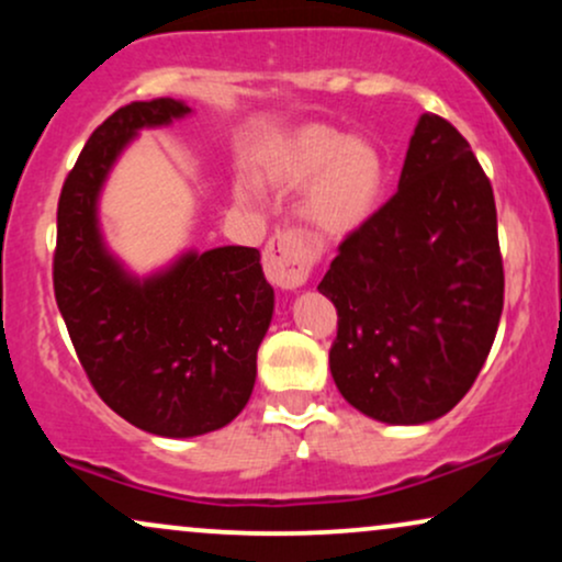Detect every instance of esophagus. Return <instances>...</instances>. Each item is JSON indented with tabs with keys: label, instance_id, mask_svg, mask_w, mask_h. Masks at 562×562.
<instances>
[{
	"label": "esophagus",
	"instance_id": "34e87169",
	"mask_svg": "<svg viewBox=\"0 0 562 562\" xmlns=\"http://www.w3.org/2000/svg\"><path fill=\"white\" fill-rule=\"evenodd\" d=\"M314 254L295 232H274L263 250V272L280 290H299L312 272Z\"/></svg>",
	"mask_w": 562,
	"mask_h": 562
}]
</instances>
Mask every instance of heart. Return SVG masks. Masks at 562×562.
<instances>
[{
  "label": "heart",
  "instance_id": "1",
  "mask_svg": "<svg viewBox=\"0 0 562 562\" xmlns=\"http://www.w3.org/2000/svg\"><path fill=\"white\" fill-rule=\"evenodd\" d=\"M261 177L280 192H301V218L327 240L353 235L378 214L389 164L372 139L348 137L327 124L293 128L261 153ZM237 195L259 200V184L243 179Z\"/></svg>",
  "mask_w": 562,
  "mask_h": 562
}]
</instances>
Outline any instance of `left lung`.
Instances as JSON below:
<instances>
[{
    "instance_id": "left-lung-1",
    "label": "left lung",
    "mask_w": 562,
    "mask_h": 562,
    "mask_svg": "<svg viewBox=\"0 0 562 562\" xmlns=\"http://www.w3.org/2000/svg\"><path fill=\"white\" fill-rule=\"evenodd\" d=\"M317 290L338 308L333 380L362 415L430 423L470 391L505 272L492 182L447 119L420 115L396 195L340 243Z\"/></svg>"
}]
</instances>
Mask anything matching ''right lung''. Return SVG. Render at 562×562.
Listing matches in <instances>:
<instances>
[{"mask_svg":"<svg viewBox=\"0 0 562 562\" xmlns=\"http://www.w3.org/2000/svg\"><path fill=\"white\" fill-rule=\"evenodd\" d=\"M187 113L158 97L94 128L63 184L53 261L57 308L89 383L115 415L166 438L211 434L240 415L274 312L256 248L187 250L142 280L105 248L97 200L113 164L139 128Z\"/></svg>","mask_w":562,"mask_h":562,"instance_id":"add662e5","label":"right lung"}]
</instances>
